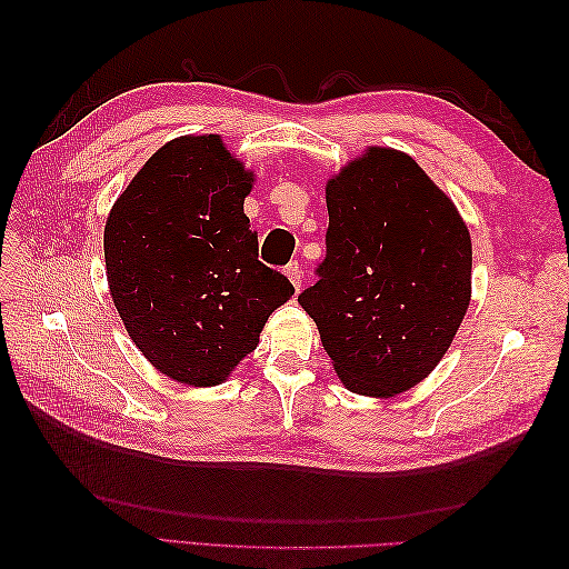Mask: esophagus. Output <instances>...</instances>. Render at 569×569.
Listing matches in <instances>:
<instances>
[{"label": "esophagus", "mask_w": 569, "mask_h": 569, "mask_svg": "<svg viewBox=\"0 0 569 569\" xmlns=\"http://www.w3.org/2000/svg\"><path fill=\"white\" fill-rule=\"evenodd\" d=\"M284 274L289 278V282L295 284V289L299 291V289H301V282H303V272H301L299 263H289V266L284 268Z\"/></svg>", "instance_id": "esophagus-1"}]
</instances>
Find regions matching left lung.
<instances>
[{
  "instance_id": "8db88e82",
  "label": "left lung",
  "mask_w": 569,
  "mask_h": 569,
  "mask_svg": "<svg viewBox=\"0 0 569 569\" xmlns=\"http://www.w3.org/2000/svg\"><path fill=\"white\" fill-rule=\"evenodd\" d=\"M327 256L299 297L341 385L389 399L449 351L472 297V239L408 153L366 147L325 184Z\"/></svg>"
}]
</instances>
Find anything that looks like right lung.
I'll return each instance as SVG.
<instances>
[{"label":"right lung","instance_id":"add662e5","mask_svg":"<svg viewBox=\"0 0 569 569\" xmlns=\"http://www.w3.org/2000/svg\"><path fill=\"white\" fill-rule=\"evenodd\" d=\"M256 173L220 134H182L140 168L104 228L107 280L134 347L170 380L222 385L295 287L258 261Z\"/></svg>","mask_w":569,"mask_h":569}]
</instances>
